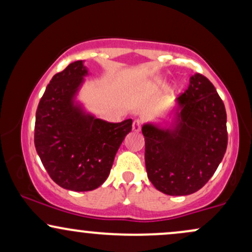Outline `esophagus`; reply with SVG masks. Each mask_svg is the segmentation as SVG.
<instances>
[{"label": "esophagus", "instance_id": "1", "mask_svg": "<svg viewBox=\"0 0 252 252\" xmlns=\"http://www.w3.org/2000/svg\"><path fill=\"white\" fill-rule=\"evenodd\" d=\"M141 130V122L138 120L134 121V123H132V131L135 132H138Z\"/></svg>", "mask_w": 252, "mask_h": 252}]
</instances>
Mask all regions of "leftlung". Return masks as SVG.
<instances>
[{"instance_id":"obj_1","label":"left lung","mask_w":252,"mask_h":252,"mask_svg":"<svg viewBox=\"0 0 252 252\" xmlns=\"http://www.w3.org/2000/svg\"><path fill=\"white\" fill-rule=\"evenodd\" d=\"M172 123L142 126L146 169L156 189L168 195L196 192L215 174L227 147L226 111L213 84L201 74L169 112Z\"/></svg>"}]
</instances>
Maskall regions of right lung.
I'll list each match as a JSON object with an SVG mask.
<instances>
[{"label":"right lung","mask_w":252,"mask_h":252,"mask_svg":"<svg viewBox=\"0 0 252 252\" xmlns=\"http://www.w3.org/2000/svg\"><path fill=\"white\" fill-rule=\"evenodd\" d=\"M89 70L83 60L53 76L35 115L34 143L56 184L86 192L108 179L115 155L131 131V120L110 123L90 114L77 99Z\"/></svg>","instance_id":"obj_1"}]
</instances>
